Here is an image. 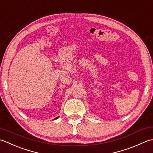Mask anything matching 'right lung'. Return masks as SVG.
Returning a JSON list of instances; mask_svg holds the SVG:
<instances>
[{
	"mask_svg": "<svg viewBox=\"0 0 153 153\" xmlns=\"http://www.w3.org/2000/svg\"><path fill=\"white\" fill-rule=\"evenodd\" d=\"M57 118H59V116H58V117H56V118H55V119H54V120H57Z\"/></svg>",
	"mask_w": 153,
	"mask_h": 153,
	"instance_id": "1",
	"label": "right lung"
}]
</instances>
